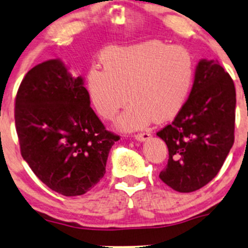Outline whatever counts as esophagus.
<instances>
[{"label": "esophagus", "instance_id": "34e87169", "mask_svg": "<svg viewBox=\"0 0 248 248\" xmlns=\"http://www.w3.org/2000/svg\"><path fill=\"white\" fill-rule=\"evenodd\" d=\"M135 138L137 139L138 141H145L147 140V139L151 138V135L148 132H142V133H137L135 136Z\"/></svg>", "mask_w": 248, "mask_h": 248}]
</instances>
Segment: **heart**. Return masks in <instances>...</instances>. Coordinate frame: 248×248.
<instances>
[{
    "mask_svg": "<svg viewBox=\"0 0 248 248\" xmlns=\"http://www.w3.org/2000/svg\"><path fill=\"white\" fill-rule=\"evenodd\" d=\"M102 61L103 69L93 67L87 77L90 100L102 117L112 119L129 97L131 104L116 123L122 131L175 117L193 86L194 58L182 46L160 40L112 46Z\"/></svg>",
    "mask_w": 248,
    "mask_h": 248,
    "instance_id": "obj_1",
    "label": "heart"
}]
</instances>
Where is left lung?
Returning <instances> with one entry per match:
<instances>
[{
    "mask_svg": "<svg viewBox=\"0 0 248 248\" xmlns=\"http://www.w3.org/2000/svg\"><path fill=\"white\" fill-rule=\"evenodd\" d=\"M235 88L218 61L201 60L193 88L171 124L156 135L168 147L159 177L174 190H199L217 175L234 142Z\"/></svg>",
    "mask_w": 248,
    "mask_h": 248,
    "instance_id": "left-lung-1",
    "label": "left lung"
}]
</instances>
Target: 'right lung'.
<instances>
[{
    "instance_id": "obj_1",
    "label": "right lung",
    "mask_w": 248,
    "mask_h": 248,
    "mask_svg": "<svg viewBox=\"0 0 248 248\" xmlns=\"http://www.w3.org/2000/svg\"><path fill=\"white\" fill-rule=\"evenodd\" d=\"M15 124L23 159L63 196L95 187L106 174L110 148L121 139L90 108L83 78H73L58 59L26 73L15 100Z\"/></svg>"
}]
</instances>
